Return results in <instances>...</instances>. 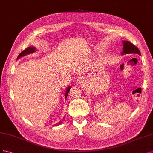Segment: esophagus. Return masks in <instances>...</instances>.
Masks as SVG:
<instances>
[{"mask_svg":"<svg viewBox=\"0 0 153 153\" xmlns=\"http://www.w3.org/2000/svg\"><path fill=\"white\" fill-rule=\"evenodd\" d=\"M84 79L82 78V77H79L77 79V82H78V83H79V84H82V83H83L84 82Z\"/></svg>","mask_w":153,"mask_h":153,"instance_id":"obj_1","label":"esophagus"}]
</instances>
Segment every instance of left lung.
Instances as JSON below:
<instances>
[{
  "instance_id": "obj_1",
  "label": "left lung",
  "mask_w": 153,
  "mask_h": 153,
  "mask_svg": "<svg viewBox=\"0 0 153 153\" xmlns=\"http://www.w3.org/2000/svg\"><path fill=\"white\" fill-rule=\"evenodd\" d=\"M123 48L122 51V55L125 54H137L140 55V52L137 46L134 45L132 43L129 41H123Z\"/></svg>"
}]
</instances>
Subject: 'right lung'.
Instances as JSON below:
<instances>
[{
  "mask_svg": "<svg viewBox=\"0 0 153 153\" xmlns=\"http://www.w3.org/2000/svg\"><path fill=\"white\" fill-rule=\"evenodd\" d=\"M35 51H36V49H35V48L34 47H28V48H27L25 50H24L23 51H22L19 54V55H18V58H17V59H18V58H19L20 57H22V56H25L26 55H28V54H30V53H33V52H35ZM70 89H71V87L70 86H68V88H67V90H66V92H65V99L67 98V95H68V92H69V91H70ZM64 119V118H63ZM62 123V121H60V122L59 123H56V124H55V126H57V125H60Z\"/></svg>",
  "mask_w": 153,
  "mask_h": 153,
  "instance_id": "1",
  "label": "right lung"
}]
</instances>
